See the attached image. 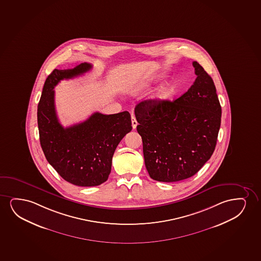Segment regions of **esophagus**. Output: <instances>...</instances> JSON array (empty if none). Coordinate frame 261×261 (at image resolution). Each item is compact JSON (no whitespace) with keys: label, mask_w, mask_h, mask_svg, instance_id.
<instances>
[{"label":"esophagus","mask_w":261,"mask_h":261,"mask_svg":"<svg viewBox=\"0 0 261 261\" xmlns=\"http://www.w3.org/2000/svg\"><path fill=\"white\" fill-rule=\"evenodd\" d=\"M131 120H132L133 129H136V126H137V125H138V123H137V121H136V118H135V116L132 115V117H131Z\"/></svg>","instance_id":"34e87169"}]
</instances>
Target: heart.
Instances as JSON below:
<instances>
[{
  "mask_svg": "<svg viewBox=\"0 0 261 261\" xmlns=\"http://www.w3.org/2000/svg\"><path fill=\"white\" fill-rule=\"evenodd\" d=\"M175 89H176L175 83L172 82H168L167 84L164 85L154 93L151 100L156 103H162V102H166L173 96Z\"/></svg>",
  "mask_w": 261,
  "mask_h": 261,
  "instance_id": "obj_1",
  "label": "heart"
}]
</instances>
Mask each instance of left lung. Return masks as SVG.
<instances>
[{
  "mask_svg": "<svg viewBox=\"0 0 261 261\" xmlns=\"http://www.w3.org/2000/svg\"><path fill=\"white\" fill-rule=\"evenodd\" d=\"M196 81L175 101L140 102L135 109L150 178L174 182L193 176L216 147L221 106L213 79L193 62Z\"/></svg>",
  "mask_w": 261,
  "mask_h": 261,
  "instance_id": "8db88e82",
  "label": "left lung"
}]
</instances>
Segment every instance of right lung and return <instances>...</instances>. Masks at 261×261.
Instances as JSON below:
<instances>
[{
  "label": "right lung",
  "mask_w": 261,
  "mask_h": 261,
  "mask_svg": "<svg viewBox=\"0 0 261 261\" xmlns=\"http://www.w3.org/2000/svg\"><path fill=\"white\" fill-rule=\"evenodd\" d=\"M82 63L73 69H55L47 76L38 105L40 142L47 162L68 182L76 186H98L108 179L112 156L123 137L132 130L128 112L105 115L95 112L87 120L65 128L55 107V87L62 80L89 71Z\"/></svg>",
  "instance_id": "right-lung-1"
}]
</instances>
